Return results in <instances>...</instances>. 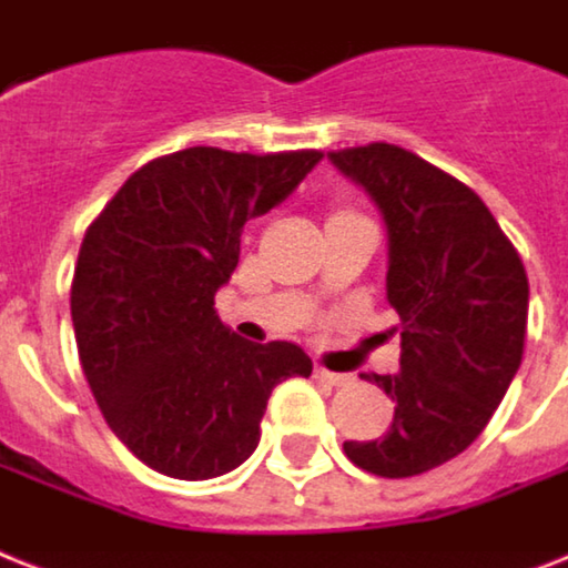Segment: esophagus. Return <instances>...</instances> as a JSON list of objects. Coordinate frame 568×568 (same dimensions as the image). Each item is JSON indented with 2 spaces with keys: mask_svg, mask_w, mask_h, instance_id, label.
Segmentation results:
<instances>
[{
  "mask_svg": "<svg viewBox=\"0 0 568 568\" xmlns=\"http://www.w3.org/2000/svg\"><path fill=\"white\" fill-rule=\"evenodd\" d=\"M315 376L321 382H326V385H335V388H341V385H349V382H353V376H349V373H335V371H326V367H315Z\"/></svg>",
  "mask_w": 568,
  "mask_h": 568,
  "instance_id": "esophagus-1",
  "label": "esophagus"
}]
</instances>
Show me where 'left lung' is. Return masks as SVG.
Segmentation results:
<instances>
[{
	"label": "left lung",
	"instance_id": "obj_1",
	"mask_svg": "<svg viewBox=\"0 0 568 568\" xmlns=\"http://www.w3.org/2000/svg\"><path fill=\"white\" fill-rule=\"evenodd\" d=\"M388 227V303L399 315V371L364 373L396 403L388 435L347 440L356 467L419 476L467 449L523 364L528 276L481 197L388 142L329 151Z\"/></svg>",
	"mask_w": 568,
	"mask_h": 568
}]
</instances>
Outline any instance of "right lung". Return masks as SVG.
<instances>
[{
  "label": "right lung",
  "instance_id": "1",
  "mask_svg": "<svg viewBox=\"0 0 568 568\" xmlns=\"http://www.w3.org/2000/svg\"><path fill=\"white\" fill-rule=\"evenodd\" d=\"M321 151H174L124 180L87 230L72 326L113 435L163 476L204 481L251 458L271 390L308 376L288 341L221 324L215 292L239 265L247 219L283 204Z\"/></svg>",
  "mask_w": 568,
  "mask_h": 568
}]
</instances>
